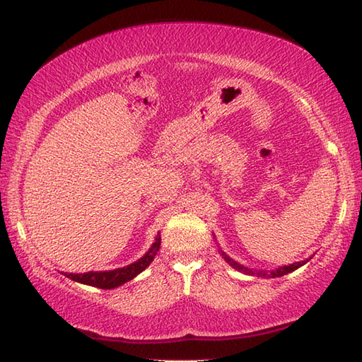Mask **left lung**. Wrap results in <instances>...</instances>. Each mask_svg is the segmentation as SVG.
<instances>
[{
  "label": "left lung",
  "instance_id": "left-lung-1",
  "mask_svg": "<svg viewBox=\"0 0 362 362\" xmlns=\"http://www.w3.org/2000/svg\"><path fill=\"white\" fill-rule=\"evenodd\" d=\"M222 252V250H221ZM222 257H224V259L227 261V263L232 266L233 269H236V271H241V272H244V274H247V275H258V276H281V275H286V274H289V272H292V271H296V269H298L300 266H303L306 261H298V263H294V264H289V266H283V267H280V269H276V271H272V272H264V271H252V269H247V267H244L243 264H240V263H236V261H233L232 258L230 257H227L224 252H222Z\"/></svg>",
  "mask_w": 362,
  "mask_h": 362
}]
</instances>
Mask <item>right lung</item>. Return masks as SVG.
Listing matches in <instances>:
<instances>
[{"label":"right lung","instance_id":"add662e5","mask_svg":"<svg viewBox=\"0 0 362 362\" xmlns=\"http://www.w3.org/2000/svg\"><path fill=\"white\" fill-rule=\"evenodd\" d=\"M160 241L161 238L158 235L156 238V243L152 244V247L148 250V253H146L143 258H140L138 261H135V263L129 264L126 267H119V269H115V271H105V272L91 271V272H83V274H65V275L74 281L90 284V286H96L101 289L117 288L119 284H124L126 281L132 280L134 276L143 272L144 269L152 263L153 257L157 255V252L160 249Z\"/></svg>","mask_w":362,"mask_h":362}]
</instances>
